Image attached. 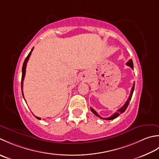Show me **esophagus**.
<instances>
[{
	"label": "esophagus",
	"mask_w": 159,
	"mask_h": 159,
	"mask_svg": "<svg viewBox=\"0 0 159 159\" xmlns=\"http://www.w3.org/2000/svg\"><path fill=\"white\" fill-rule=\"evenodd\" d=\"M83 75V78L85 80L86 78V75Z\"/></svg>",
	"instance_id": "34e87169"
}]
</instances>
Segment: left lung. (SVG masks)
<instances>
[{
	"label": "left lung",
	"instance_id": "obj_1",
	"mask_svg": "<svg viewBox=\"0 0 159 159\" xmlns=\"http://www.w3.org/2000/svg\"><path fill=\"white\" fill-rule=\"evenodd\" d=\"M126 64H127L128 66H129V67L130 68H132V69H134V66H133V62H132V60H129L127 63H126ZM134 83L133 84V86H132V90H131V92H130V95H129V98H128V100L127 101H126V102L125 103V104L121 108H119L118 111H117V112H115V113H114V114H113L112 115H111V116H110V117H107V118H102V116H100V115H98V113L95 110H94L93 108H90V111H92V112L93 113L94 115H96L97 116H98V117H99L100 119H106V120H112V119H115L116 117H117V116L120 115V114H121V113H123V112H125V111L126 110V108H127V107H128V104H129V101H130L131 100V98H132V94H133V92H134Z\"/></svg>",
	"mask_w": 159,
	"mask_h": 159
}]
</instances>
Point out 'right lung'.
I'll use <instances>...</instances> for the list:
<instances>
[{
    "mask_svg": "<svg viewBox=\"0 0 159 159\" xmlns=\"http://www.w3.org/2000/svg\"><path fill=\"white\" fill-rule=\"evenodd\" d=\"M34 50V48H32V49L31 50L30 53L28 54V56H27V57L25 58V60L24 61V63H23V65H22V79H21V90H22V96H23V98L25 99L24 98V94H23V80H24V78H25V73H26V66H27V61L29 60V59H30V57L31 56V52L32 51ZM26 102V101H25ZM27 103V102H26ZM35 116V115H34ZM35 117L38 119H40V117H38V116H35Z\"/></svg>",
    "mask_w": 159,
    "mask_h": 159,
    "instance_id": "right-lung-1",
    "label": "right lung"
}]
</instances>
